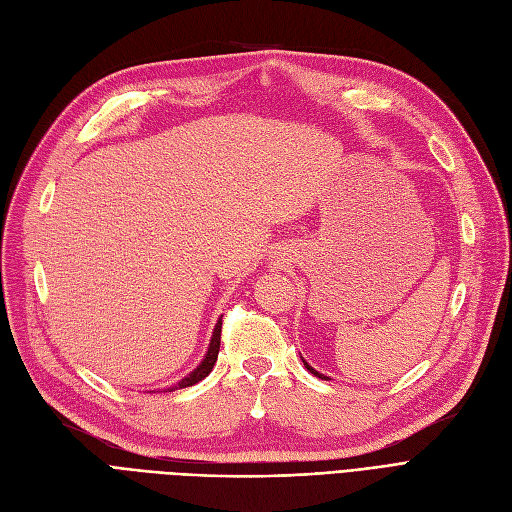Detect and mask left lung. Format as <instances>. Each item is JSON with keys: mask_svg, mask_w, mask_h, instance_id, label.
I'll use <instances>...</instances> for the list:
<instances>
[{"mask_svg": "<svg viewBox=\"0 0 512 512\" xmlns=\"http://www.w3.org/2000/svg\"><path fill=\"white\" fill-rule=\"evenodd\" d=\"M301 361H304V358H301ZM304 365H306V369H308V371H310V373H312V375H316V377H320V380H329V377H327V375H323V373H318V371H316V369H314V367H312V365H308V363H306V361H304Z\"/></svg>", "mask_w": 512, "mask_h": 512, "instance_id": "obj_1", "label": "left lung"}]
</instances>
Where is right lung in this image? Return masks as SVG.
Masks as SVG:
<instances>
[{"mask_svg":"<svg viewBox=\"0 0 512 512\" xmlns=\"http://www.w3.org/2000/svg\"><path fill=\"white\" fill-rule=\"evenodd\" d=\"M219 344H221V318L217 320V325L213 329V337H211V344H208V350L204 354V358L200 361V365L192 371L187 373L183 380H179L175 386L166 388L164 392H173V390H179V388H187V386H194L198 382H202L204 377L213 371L215 363H217V354H219Z\"/></svg>","mask_w":512,"mask_h":512,"instance_id":"1","label":"right lung"}]
</instances>
